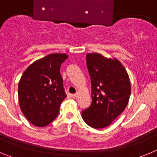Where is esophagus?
Returning a JSON list of instances; mask_svg holds the SVG:
<instances>
[{"label":"esophagus","mask_w":157,"mask_h":157,"mask_svg":"<svg viewBox=\"0 0 157 157\" xmlns=\"http://www.w3.org/2000/svg\"><path fill=\"white\" fill-rule=\"evenodd\" d=\"M72 98H74V99H76V98H78V96H79V93L77 92L76 94H72Z\"/></svg>","instance_id":"1"}]
</instances>
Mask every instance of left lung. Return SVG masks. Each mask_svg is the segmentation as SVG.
Listing matches in <instances>:
<instances>
[{"label": "left lung", "mask_w": 157, "mask_h": 157, "mask_svg": "<svg viewBox=\"0 0 157 157\" xmlns=\"http://www.w3.org/2000/svg\"><path fill=\"white\" fill-rule=\"evenodd\" d=\"M86 64L91 79L92 103L82 112L83 120L95 129L104 128L120 116L130 99V79L118 59L88 53Z\"/></svg>", "instance_id": "left-lung-1"}]
</instances>
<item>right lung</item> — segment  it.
<instances>
[{
	"instance_id": "add662e5",
	"label": "right lung",
	"mask_w": 157,
	"mask_h": 157,
	"mask_svg": "<svg viewBox=\"0 0 157 157\" xmlns=\"http://www.w3.org/2000/svg\"><path fill=\"white\" fill-rule=\"evenodd\" d=\"M67 58L52 53L36 60L25 71L18 86L19 103L27 120L36 127L52 123L67 97L60 67Z\"/></svg>"
}]
</instances>
